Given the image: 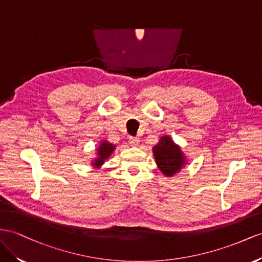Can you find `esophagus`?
<instances>
[{
	"label": "esophagus",
	"mask_w": 262,
	"mask_h": 262,
	"mask_svg": "<svg viewBox=\"0 0 262 262\" xmlns=\"http://www.w3.org/2000/svg\"><path fill=\"white\" fill-rule=\"evenodd\" d=\"M129 145L134 148H136V147L139 146V140L135 137H129Z\"/></svg>",
	"instance_id": "34e87169"
}]
</instances>
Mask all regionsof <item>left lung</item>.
Instances as JSON below:
<instances>
[{
	"mask_svg": "<svg viewBox=\"0 0 262 262\" xmlns=\"http://www.w3.org/2000/svg\"><path fill=\"white\" fill-rule=\"evenodd\" d=\"M156 165L166 177H173L187 165V156L169 135L159 138L157 145L152 147Z\"/></svg>",
	"mask_w": 262,
	"mask_h": 262,
	"instance_id": "8db88e82",
	"label": "left lung"
}]
</instances>
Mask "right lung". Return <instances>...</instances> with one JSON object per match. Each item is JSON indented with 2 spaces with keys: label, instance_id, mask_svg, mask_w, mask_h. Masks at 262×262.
<instances>
[{
  "label": "right lung",
  "instance_id": "add662e5",
  "mask_svg": "<svg viewBox=\"0 0 262 262\" xmlns=\"http://www.w3.org/2000/svg\"><path fill=\"white\" fill-rule=\"evenodd\" d=\"M115 149H116V145L111 144L108 140H106V139H102L99 142L98 146L96 147V149H95L96 156L92 159L91 166L93 167V168L99 169L100 167L104 165L106 160L112 156V154Z\"/></svg>",
  "mask_w": 262,
  "mask_h": 262
}]
</instances>
